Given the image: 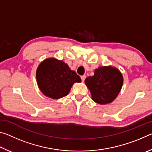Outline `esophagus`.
Listing matches in <instances>:
<instances>
[{
  "label": "esophagus",
  "instance_id": "34e87169",
  "mask_svg": "<svg viewBox=\"0 0 152 152\" xmlns=\"http://www.w3.org/2000/svg\"><path fill=\"white\" fill-rule=\"evenodd\" d=\"M81 79H82V81L84 82V80L86 79V76L85 75H83V76H81Z\"/></svg>",
  "mask_w": 152,
  "mask_h": 152
}]
</instances>
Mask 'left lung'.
I'll list each match as a JSON object with an SVG mask.
<instances>
[{
  "label": "left lung",
  "instance_id": "8db88e82",
  "mask_svg": "<svg viewBox=\"0 0 152 152\" xmlns=\"http://www.w3.org/2000/svg\"><path fill=\"white\" fill-rule=\"evenodd\" d=\"M91 98L100 104L110 103L116 99L121 90L123 77L117 68L112 66H100L94 70L93 76L85 80Z\"/></svg>",
  "mask_w": 152,
  "mask_h": 152
}]
</instances>
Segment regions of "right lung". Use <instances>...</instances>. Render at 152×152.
<instances>
[{
	"label": "right lung",
	"mask_w": 152,
	"mask_h": 152,
	"mask_svg": "<svg viewBox=\"0 0 152 152\" xmlns=\"http://www.w3.org/2000/svg\"><path fill=\"white\" fill-rule=\"evenodd\" d=\"M36 80L41 92L53 99L67 96L73 84L81 82L75 71L55 58H47L39 64L36 70Z\"/></svg>",
	"instance_id": "obj_1"
}]
</instances>
